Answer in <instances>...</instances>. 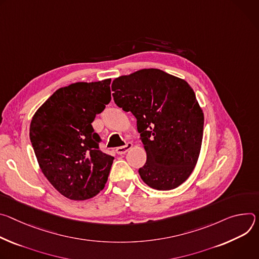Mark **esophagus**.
Masks as SVG:
<instances>
[{"label": "esophagus", "mask_w": 259, "mask_h": 259, "mask_svg": "<svg viewBox=\"0 0 259 259\" xmlns=\"http://www.w3.org/2000/svg\"><path fill=\"white\" fill-rule=\"evenodd\" d=\"M133 147H134L133 143H127V144H126V145H124V146L117 147V148H116V152H117L118 154L122 155V154H125V153H126L128 150H131Z\"/></svg>", "instance_id": "1"}]
</instances>
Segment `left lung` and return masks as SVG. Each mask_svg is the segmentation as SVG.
Returning <instances> with one entry per match:
<instances>
[{
	"label": "left lung",
	"mask_w": 259,
	"mask_h": 259,
	"mask_svg": "<svg viewBox=\"0 0 259 259\" xmlns=\"http://www.w3.org/2000/svg\"><path fill=\"white\" fill-rule=\"evenodd\" d=\"M114 102L137 118L147 160L139 174L149 187L170 190L185 182L197 162L204 112L191 86L158 69H142L112 82Z\"/></svg>",
	"instance_id": "obj_1"
}]
</instances>
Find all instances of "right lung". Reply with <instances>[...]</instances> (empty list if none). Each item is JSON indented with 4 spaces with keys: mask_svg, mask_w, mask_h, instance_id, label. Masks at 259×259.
<instances>
[{
    "mask_svg": "<svg viewBox=\"0 0 259 259\" xmlns=\"http://www.w3.org/2000/svg\"><path fill=\"white\" fill-rule=\"evenodd\" d=\"M111 79L76 82L57 90L36 111L30 139L44 176L69 199L104 189L114 157L99 149L92 122L111 101Z\"/></svg>",
    "mask_w": 259,
    "mask_h": 259,
    "instance_id": "obj_1",
    "label": "right lung"
}]
</instances>
